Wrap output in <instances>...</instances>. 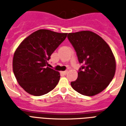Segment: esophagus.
I'll list each match as a JSON object with an SVG mask.
<instances>
[{
    "instance_id": "1",
    "label": "esophagus",
    "mask_w": 126,
    "mask_h": 126,
    "mask_svg": "<svg viewBox=\"0 0 126 126\" xmlns=\"http://www.w3.org/2000/svg\"><path fill=\"white\" fill-rule=\"evenodd\" d=\"M62 73H63V74H64V75H66V74H67V71H63Z\"/></svg>"
}]
</instances>
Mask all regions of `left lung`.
Masks as SVG:
<instances>
[{"label":"left lung","instance_id":"1","mask_svg":"<svg viewBox=\"0 0 126 126\" xmlns=\"http://www.w3.org/2000/svg\"><path fill=\"white\" fill-rule=\"evenodd\" d=\"M68 40L76 52L79 63L78 76L71 87L85 96H94L108 86L115 73V59L108 44L90 31L69 33Z\"/></svg>","mask_w":126,"mask_h":126}]
</instances>
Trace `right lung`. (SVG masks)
I'll return each instance as SVG.
<instances>
[{
    "instance_id": "right-lung-1",
    "label": "right lung",
    "mask_w": 126,
    "mask_h": 126,
    "mask_svg": "<svg viewBox=\"0 0 126 126\" xmlns=\"http://www.w3.org/2000/svg\"><path fill=\"white\" fill-rule=\"evenodd\" d=\"M67 35L39 30L24 39L18 47L13 56V69L18 83L27 93L42 96L56 87L60 74L48 67V61Z\"/></svg>"
}]
</instances>
